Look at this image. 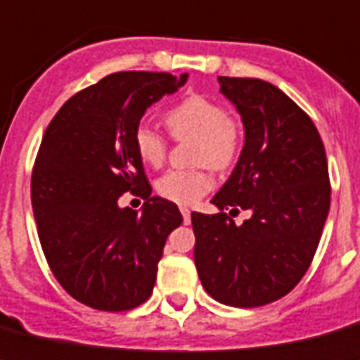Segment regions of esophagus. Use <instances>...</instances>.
Instances as JSON below:
<instances>
[{
    "label": "esophagus",
    "instance_id": "34e87169",
    "mask_svg": "<svg viewBox=\"0 0 360 360\" xmlns=\"http://www.w3.org/2000/svg\"><path fill=\"white\" fill-rule=\"evenodd\" d=\"M180 211H182L184 224H191V211L187 210V207H180Z\"/></svg>",
    "mask_w": 360,
    "mask_h": 360
}]
</instances>
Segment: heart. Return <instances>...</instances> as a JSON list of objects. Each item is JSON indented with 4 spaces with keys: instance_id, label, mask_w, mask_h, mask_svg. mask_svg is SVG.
Returning <instances> with one entry per match:
<instances>
[{
    "instance_id": "heart-1",
    "label": "heart",
    "mask_w": 360,
    "mask_h": 360,
    "mask_svg": "<svg viewBox=\"0 0 360 360\" xmlns=\"http://www.w3.org/2000/svg\"><path fill=\"white\" fill-rule=\"evenodd\" d=\"M165 125L176 140L196 142L195 165H210L227 171L236 164L244 146V129L235 116H229L220 101L204 94H191L165 112ZM134 149L146 165L160 167L167 158V140L155 129L140 125L134 131ZM213 189V176L207 169L167 171L156 180L162 198L180 205H191Z\"/></svg>"
}]
</instances>
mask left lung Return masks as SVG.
Returning <instances> with one entry per match:
<instances>
[{
	"label": "left lung",
	"mask_w": 360,
	"mask_h": 360,
	"mask_svg": "<svg viewBox=\"0 0 360 360\" xmlns=\"http://www.w3.org/2000/svg\"><path fill=\"white\" fill-rule=\"evenodd\" d=\"M242 115L244 149L214 195L220 213H191L195 264L218 302L257 308L290 293L311 264L330 211L331 186L317 127L290 96L257 78L220 76ZM224 209H250L236 226Z\"/></svg>",
	"instance_id": "8db88e82"
}]
</instances>
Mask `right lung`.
Masks as SVG:
<instances>
[{"label": "right lung", "mask_w": 360, "mask_h": 360, "mask_svg": "<svg viewBox=\"0 0 360 360\" xmlns=\"http://www.w3.org/2000/svg\"><path fill=\"white\" fill-rule=\"evenodd\" d=\"M186 82L187 75L115 72L69 98L43 134L30 180L39 242L61 288L89 308L127 311L153 293L182 214L150 196L134 131L155 101ZM125 192L146 200L142 215L119 210Z\"/></svg>", "instance_id": "1"}]
</instances>
